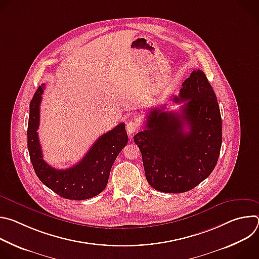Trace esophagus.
I'll return each instance as SVG.
<instances>
[{
  "mask_svg": "<svg viewBox=\"0 0 259 259\" xmlns=\"http://www.w3.org/2000/svg\"><path fill=\"white\" fill-rule=\"evenodd\" d=\"M139 128V125H138V122L133 120V121H129L126 125V130H127V133L129 134V136H131L134 132H136Z\"/></svg>",
  "mask_w": 259,
  "mask_h": 259,
  "instance_id": "obj_1",
  "label": "esophagus"
}]
</instances>
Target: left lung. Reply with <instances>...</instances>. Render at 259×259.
I'll use <instances>...</instances> for the list:
<instances>
[{
	"mask_svg": "<svg viewBox=\"0 0 259 259\" xmlns=\"http://www.w3.org/2000/svg\"><path fill=\"white\" fill-rule=\"evenodd\" d=\"M172 100L183 102L179 112L164 106L150 109L144 130L134 136V142L150 186L179 194L197 187L215 168L223 126L216 95L202 70H194Z\"/></svg>",
	"mask_w": 259,
	"mask_h": 259,
	"instance_id": "8db88e82",
	"label": "left lung"
}]
</instances>
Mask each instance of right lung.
<instances>
[{
    "label": "right lung",
    "mask_w": 259,
    "mask_h": 259,
    "mask_svg": "<svg viewBox=\"0 0 259 259\" xmlns=\"http://www.w3.org/2000/svg\"><path fill=\"white\" fill-rule=\"evenodd\" d=\"M44 84L35 91L29 103L27 126V149L33 170L47 188L68 200H87L100 194L106 187L112 166L128 142L125 124L101 135L86 156L75 166L58 170L43 159L38 136L40 104Z\"/></svg>",
    "instance_id": "right-lung-1"
}]
</instances>
